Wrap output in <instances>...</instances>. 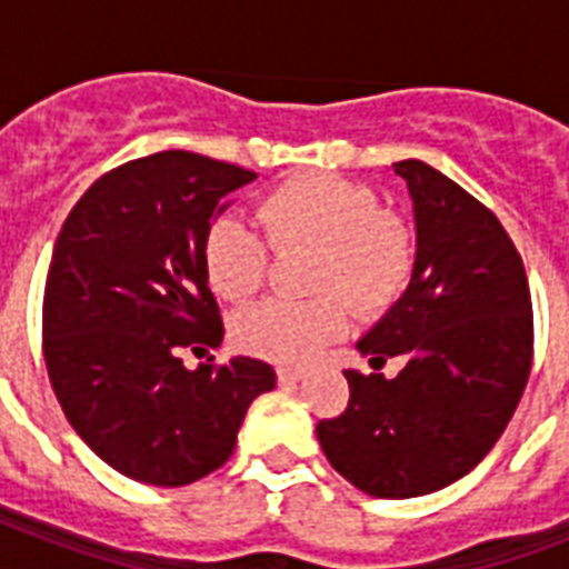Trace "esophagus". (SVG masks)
I'll return each mask as SVG.
<instances>
[{"label":"esophagus","mask_w":569,"mask_h":569,"mask_svg":"<svg viewBox=\"0 0 569 569\" xmlns=\"http://www.w3.org/2000/svg\"><path fill=\"white\" fill-rule=\"evenodd\" d=\"M303 369H289V366H280L277 369V380L283 383V387H292V383H298V380H303Z\"/></svg>","instance_id":"34e87169"}]
</instances>
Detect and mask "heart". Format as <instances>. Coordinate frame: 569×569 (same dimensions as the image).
<instances>
[{
    "label": "heart",
    "mask_w": 569,
    "mask_h": 569,
    "mask_svg": "<svg viewBox=\"0 0 569 569\" xmlns=\"http://www.w3.org/2000/svg\"><path fill=\"white\" fill-rule=\"evenodd\" d=\"M259 221L277 253L312 250V301H266L232 319V342L250 357L303 366L346 337L348 300L363 319L401 298L416 266V232L380 206L366 182L337 173H298L259 200ZM268 246L248 223L223 214L206 230L203 271L214 292L244 301L268 277ZM346 297L345 302L341 298Z\"/></svg>",
    "instance_id": "b5f03b06"
}]
</instances>
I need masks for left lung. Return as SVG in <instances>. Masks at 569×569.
<instances>
[{
	"label": "left lung",
	"mask_w": 569,
	"mask_h": 569,
	"mask_svg": "<svg viewBox=\"0 0 569 569\" xmlns=\"http://www.w3.org/2000/svg\"><path fill=\"white\" fill-rule=\"evenodd\" d=\"M416 218V266L357 348L396 378L348 369V407L316 425L330 467L378 499L440 490L481 463L531 372L535 321L522 259L490 209L419 159L392 164Z\"/></svg>",
	"instance_id": "left-lung-1"
}]
</instances>
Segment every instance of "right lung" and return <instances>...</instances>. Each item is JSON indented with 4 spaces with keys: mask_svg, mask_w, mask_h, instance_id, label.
<instances>
[{
    "mask_svg": "<svg viewBox=\"0 0 569 569\" xmlns=\"http://www.w3.org/2000/svg\"><path fill=\"white\" fill-rule=\"evenodd\" d=\"M257 180L239 164L162 150L102 173L58 232L43 292V360L67 422L120 476L182 487L230 460L250 401L274 369L218 346L221 312L203 239L221 197Z\"/></svg>",
    "mask_w": 569,
    "mask_h": 569,
    "instance_id": "right-lung-1",
    "label": "right lung"
}]
</instances>
